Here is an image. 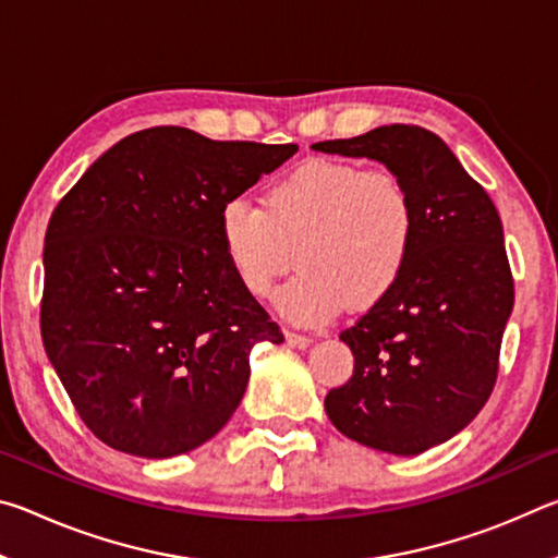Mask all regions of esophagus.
<instances>
[{"label":"esophagus","mask_w":558,"mask_h":558,"mask_svg":"<svg viewBox=\"0 0 558 558\" xmlns=\"http://www.w3.org/2000/svg\"><path fill=\"white\" fill-rule=\"evenodd\" d=\"M286 342H288L290 347L305 349V347L313 344V337H307V335H298V332H286Z\"/></svg>","instance_id":"esophagus-1"}]
</instances>
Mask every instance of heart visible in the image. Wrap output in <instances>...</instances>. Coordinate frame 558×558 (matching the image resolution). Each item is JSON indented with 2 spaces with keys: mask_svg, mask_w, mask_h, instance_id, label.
Returning <instances> with one entry per match:
<instances>
[{
  "mask_svg": "<svg viewBox=\"0 0 558 558\" xmlns=\"http://www.w3.org/2000/svg\"><path fill=\"white\" fill-rule=\"evenodd\" d=\"M415 202L401 177L342 159H307L272 184L266 209L233 196L219 211V241L235 280L266 298L292 260L302 270L276 305L300 325H319L352 302L389 298L415 248Z\"/></svg>",
  "mask_w": 558,
  "mask_h": 558,
  "instance_id": "obj_1",
  "label": "heart"
}]
</instances>
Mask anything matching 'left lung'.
Returning <instances> with one entry per match:
<instances>
[{"label": "left lung", "mask_w": 558, "mask_h": 558, "mask_svg": "<svg viewBox=\"0 0 558 558\" xmlns=\"http://www.w3.org/2000/svg\"><path fill=\"white\" fill-rule=\"evenodd\" d=\"M317 153L366 157L401 177L415 202V248L389 298L339 339L354 374L325 399L329 421L366 448L418 456L475 418L497 381L514 280L487 192L438 135L384 125Z\"/></svg>", "instance_id": "left-lung-1"}]
</instances>
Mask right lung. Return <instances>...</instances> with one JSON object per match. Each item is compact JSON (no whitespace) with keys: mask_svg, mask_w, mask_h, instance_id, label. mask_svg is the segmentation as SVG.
<instances>
[{"mask_svg":"<svg viewBox=\"0 0 558 558\" xmlns=\"http://www.w3.org/2000/svg\"><path fill=\"white\" fill-rule=\"evenodd\" d=\"M295 153L149 128L98 157L53 209L41 339L106 446L137 458L199 448L239 409L251 349L282 342L223 256L219 211Z\"/></svg>","mask_w":558,"mask_h":558,"instance_id":"obj_1","label":"right lung"}]
</instances>
